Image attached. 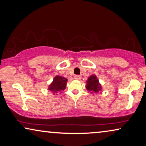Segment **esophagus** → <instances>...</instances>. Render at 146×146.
<instances>
[{"label": "esophagus", "instance_id": "obj_1", "mask_svg": "<svg viewBox=\"0 0 146 146\" xmlns=\"http://www.w3.org/2000/svg\"><path fill=\"white\" fill-rule=\"evenodd\" d=\"M74 78H75V79H76V80H80V79H81V75H75V77H74Z\"/></svg>", "mask_w": 146, "mask_h": 146}]
</instances>
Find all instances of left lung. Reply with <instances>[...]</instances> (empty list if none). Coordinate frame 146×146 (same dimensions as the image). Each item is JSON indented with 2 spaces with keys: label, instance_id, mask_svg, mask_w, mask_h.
<instances>
[{
  "label": "left lung",
  "instance_id": "8db88e82",
  "mask_svg": "<svg viewBox=\"0 0 146 146\" xmlns=\"http://www.w3.org/2000/svg\"><path fill=\"white\" fill-rule=\"evenodd\" d=\"M86 83V89L92 94L98 93V92L102 91V86L95 75H91L88 77Z\"/></svg>",
  "mask_w": 146,
  "mask_h": 146
}]
</instances>
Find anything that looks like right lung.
Masks as SVG:
<instances>
[{
    "label": "right lung",
    "instance_id": "add662e5",
    "mask_svg": "<svg viewBox=\"0 0 146 146\" xmlns=\"http://www.w3.org/2000/svg\"><path fill=\"white\" fill-rule=\"evenodd\" d=\"M67 79L61 77L59 75H56L53 79V81L49 85L48 90L52 92L53 94H57L61 93V92L64 91L66 88Z\"/></svg>",
    "mask_w": 146,
    "mask_h": 146
}]
</instances>
